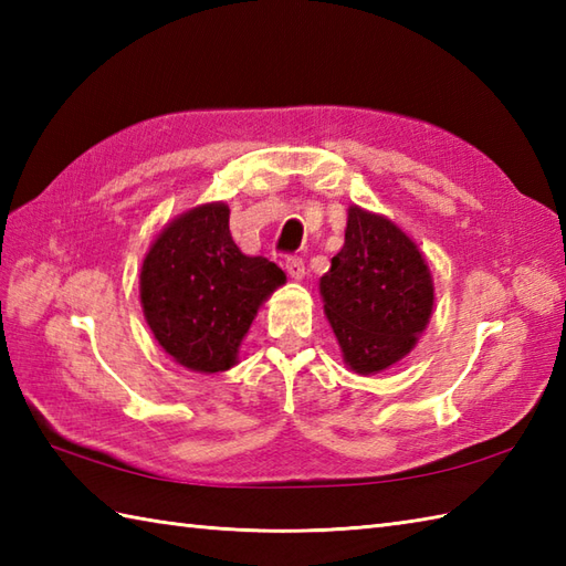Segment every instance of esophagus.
Masks as SVG:
<instances>
[{
  "label": "esophagus",
  "instance_id": "obj_1",
  "mask_svg": "<svg viewBox=\"0 0 566 566\" xmlns=\"http://www.w3.org/2000/svg\"><path fill=\"white\" fill-rule=\"evenodd\" d=\"M286 272L294 282H302L306 276V268H304V260L302 258H286Z\"/></svg>",
  "mask_w": 566,
  "mask_h": 566
}]
</instances>
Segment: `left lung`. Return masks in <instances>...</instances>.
<instances>
[{"mask_svg":"<svg viewBox=\"0 0 566 566\" xmlns=\"http://www.w3.org/2000/svg\"><path fill=\"white\" fill-rule=\"evenodd\" d=\"M318 290L343 363L363 377L401 363L436 306V284L413 238L357 203L347 209L345 245Z\"/></svg>","mask_w":566,"mask_h":566,"instance_id":"8db88e82","label":"left lung"}]
</instances>
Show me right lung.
Instances as JSON below:
<instances>
[{
  "instance_id": "obj_1",
  "label": "right lung",
  "mask_w": 566,
  "mask_h": 566,
  "mask_svg": "<svg viewBox=\"0 0 566 566\" xmlns=\"http://www.w3.org/2000/svg\"><path fill=\"white\" fill-rule=\"evenodd\" d=\"M228 219L226 201L182 211L140 264V306L155 340L177 365L201 375L238 363L260 306L286 282L274 262L235 245Z\"/></svg>"
}]
</instances>
